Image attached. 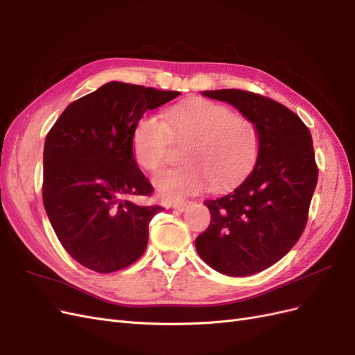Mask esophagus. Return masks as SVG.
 <instances>
[{"mask_svg":"<svg viewBox=\"0 0 355 355\" xmlns=\"http://www.w3.org/2000/svg\"><path fill=\"white\" fill-rule=\"evenodd\" d=\"M191 204H192V201H179V202H175L173 204V206H171V207H173L175 210H178V211H185L189 206H191Z\"/></svg>","mask_w":355,"mask_h":355,"instance_id":"esophagus-1","label":"esophagus"}]
</instances>
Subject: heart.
Masks as SVG:
<instances>
[{
  "instance_id": "obj_1",
  "label": "heart",
  "mask_w": 355,
  "mask_h": 355,
  "mask_svg": "<svg viewBox=\"0 0 355 355\" xmlns=\"http://www.w3.org/2000/svg\"><path fill=\"white\" fill-rule=\"evenodd\" d=\"M164 118L145 114L132 133L136 163L153 173L166 166L171 141L185 144L180 157L187 164L154 178V187L164 200H182L209 185L230 188L256 164L259 128L228 106L211 101L187 102L167 110Z\"/></svg>"
}]
</instances>
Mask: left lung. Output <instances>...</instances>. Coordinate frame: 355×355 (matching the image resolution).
<instances>
[{
    "mask_svg": "<svg viewBox=\"0 0 355 355\" xmlns=\"http://www.w3.org/2000/svg\"><path fill=\"white\" fill-rule=\"evenodd\" d=\"M259 128L256 164L234 191L207 200L211 220L196 240L201 259L231 277L261 272L296 244L308 222L318 167L309 128L284 105L253 92L207 90Z\"/></svg>",
    "mask_w": 355,
    "mask_h": 355,
    "instance_id": "left-lung-1",
    "label": "left lung"
}]
</instances>
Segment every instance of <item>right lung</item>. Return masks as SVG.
Wrapping results in <instances>:
<instances>
[{
    "label": "right lung",
    "mask_w": 355,
    "mask_h": 355,
    "mask_svg": "<svg viewBox=\"0 0 355 355\" xmlns=\"http://www.w3.org/2000/svg\"><path fill=\"white\" fill-rule=\"evenodd\" d=\"M179 94L112 81L72 102L47 133L42 202L63 249L89 270L115 272L144 254L148 225L163 207L128 201L154 191L132 133L146 111Z\"/></svg>",
    "instance_id": "obj_1"
}]
</instances>
